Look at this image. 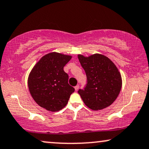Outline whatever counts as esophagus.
Masks as SVG:
<instances>
[{"instance_id": "obj_1", "label": "esophagus", "mask_w": 149, "mask_h": 149, "mask_svg": "<svg viewBox=\"0 0 149 149\" xmlns=\"http://www.w3.org/2000/svg\"><path fill=\"white\" fill-rule=\"evenodd\" d=\"M74 89H75V90L76 91H77L78 90V89H79V85H76V86L74 87Z\"/></svg>"}]
</instances>
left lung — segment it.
Segmentation results:
<instances>
[{
  "label": "left lung",
  "instance_id": "1",
  "mask_svg": "<svg viewBox=\"0 0 149 149\" xmlns=\"http://www.w3.org/2000/svg\"><path fill=\"white\" fill-rule=\"evenodd\" d=\"M78 58L87 76L84 89L78 91L85 104L94 111L109 107L121 89V77L117 68L109 58L101 54L89 57L79 55Z\"/></svg>",
  "mask_w": 149,
  "mask_h": 149
}]
</instances>
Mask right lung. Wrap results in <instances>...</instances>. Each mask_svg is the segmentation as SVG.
<instances>
[{"label":"right lung","instance_id":"obj_1","mask_svg":"<svg viewBox=\"0 0 149 149\" xmlns=\"http://www.w3.org/2000/svg\"><path fill=\"white\" fill-rule=\"evenodd\" d=\"M72 57L49 53L36 63L28 77L29 91L34 101L47 111L56 112L66 107L74 88L68 84L64 67Z\"/></svg>","mask_w":149,"mask_h":149}]
</instances>
